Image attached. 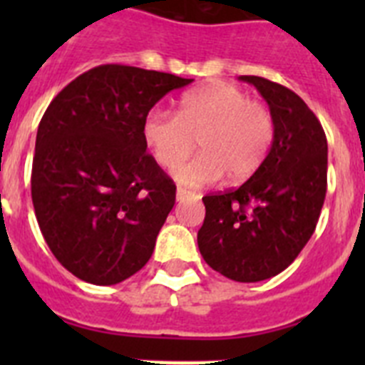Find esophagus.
<instances>
[{"mask_svg": "<svg viewBox=\"0 0 365 365\" xmlns=\"http://www.w3.org/2000/svg\"><path fill=\"white\" fill-rule=\"evenodd\" d=\"M195 197V193L190 192V190H185V188H177V193H175V199L177 201H185V199H192Z\"/></svg>", "mask_w": 365, "mask_h": 365, "instance_id": "34e87169", "label": "esophagus"}]
</instances>
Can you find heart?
Here are the masks:
<instances>
[{
  "label": "heart",
  "mask_w": 365,
  "mask_h": 365,
  "mask_svg": "<svg viewBox=\"0 0 365 365\" xmlns=\"http://www.w3.org/2000/svg\"><path fill=\"white\" fill-rule=\"evenodd\" d=\"M143 137L163 168L184 160L198 138L203 153L173 170L180 185L197 188L225 175L240 182L267 159L274 143V118L267 106L250 100L240 87L214 83L186 93L177 115L166 109L148 113Z\"/></svg>",
  "instance_id": "1"
}]
</instances>
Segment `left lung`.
Returning a JSON list of instances; mask_svg holds the SVG:
<instances>
[{
    "label": "left lung",
    "mask_w": 365,
    "mask_h": 365,
    "mask_svg": "<svg viewBox=\"0 0 365 365\" xmlns=\"http://www.w3.org/2000/svg\"><path fill=\"white\" fill-rule=\"evenodd\" d=\"M267 100L274 143L257 172L240 188L202 197L201 256L228 279H269L311 240L327 192V138L294 91L261 76H240Z\"/></svg>",
    "instance_id": "1"
}]
</instances>
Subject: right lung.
Instances as JSON below:
<instances>
[{"label":"right lung","instance_id":"add662e5","mask_svg":"<svg viewBox=\"0 0 365 365\" xmlns=\"http://www.w3.org/2000/svg\"><path fill=\"white\" fill-rule=\"evenodd\" d=\"M192 78L100 66L58 93L41 117L31 193L38 225L60 263L93 285L143 269L175 205V185L143 137L150 109Z\"/></svg>","mask_w":365,"mask_h":365}]
</instances>
